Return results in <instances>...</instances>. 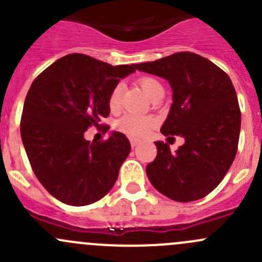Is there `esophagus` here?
I'll return each mask as SVG.
<instances>
[{"label": "esophagus", "mask_w": 262, "mask_h": 262, "mask_svg": "<svg viewBox=\"0 0 262 262\" xmlns=\"http://www.w3.org/2000/svg\"><path fill=\"white\" fill-rule=\"evenodd\" d=\"M138 143H139L138 139H136V138H130V146H132V148H134V147L138 146Z\"/></svg>", "instance_id": "1"}]
</instances>
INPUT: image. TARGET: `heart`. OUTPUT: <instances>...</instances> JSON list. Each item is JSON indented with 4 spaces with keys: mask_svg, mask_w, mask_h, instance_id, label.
Here are the masks:
<instances>
[{
    "mask_svg": "<svg viewBox=\"0 0 262 262\" xmlns=\"http://www.w3.org/2000/svg\"><path fill=\"white\" fill-rule=\"evenodd\" d=\"M138 84L142 87L144 92L148 96L152 99L161 91H163L162 84L160 83L156 78L149 77V76H143V77L138 78ZM121 95H123V84L116 83L113 87L112 92L109 95V106L112 110H116L120 106ZM156 120L150 116L134 114V113H129L125 114L120 120L118 121L116 126L119 130L124 132V133L129 134L132 137H144L155 128Z\"/></svg>",
    "mask_w": 262,
    "mask_h": 262,
    "instance_id": "b5f03b06",
    "label": "heart"
}]
</instances>
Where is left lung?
I'll return each instance as SVG.
<instances>
[{
  "label": "left lung",
  "mask_w": 262,
  "mask_h": 262,
  "mask_svg": "<svg viewBox=\"0 0 262 262\" xmlns=\"http://www.w3.org/2000/svg\"><path fill=\"white\" fill-rule=\"evenodd\" d=\"M134 67L171 84L173 102L161 132L168 142L173 136L185 138L175 153L167 143L155 142L157 156L146 168L150 184L175 202L202 199L223 180L238 148L241 110L231 78L190 52Z\"/></svg>",
  "instance_id": "obj_1"
}]
</instances>
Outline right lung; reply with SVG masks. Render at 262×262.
I'll return each mask as SVG.
<instances>
[{"mask_svg":"<svg viewBox=\"0 0 262 262\" xmlns=\"http://www.w3.org/2000/svg\"><path fill=\"white\" fill-rule=\"evenodd\" d=\"M136 71L73 53L50 64L26 95L20 132L34 173L50 195L68 205H89L114 186L130 152L125 134L105 141L83 137L110 114L113 87ZM106 132V130H105Z\"/></svg>","mask_w":262,"mask_h":262,"instance_id":"right-lung-1","label":"right lung"}]
</instances>
